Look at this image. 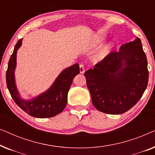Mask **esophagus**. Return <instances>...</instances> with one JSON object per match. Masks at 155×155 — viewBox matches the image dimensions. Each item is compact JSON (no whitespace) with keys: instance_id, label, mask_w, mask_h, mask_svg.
<instances>
[{"instance_id":"esophagus-1","label":"esophagus","mask_w":155,"mask_h":155,"mask_svg":"<svg viewBox=\"0 0 155 155\" xmlns=\"http://www.w3.org/2000/svg\"><path fill=\"white\" fill-rule=\"evenodd\" d=\"M80 73H84V71H85V69H84V65L81 63V64L80 65Z\"/></svg>"}]
</instances>
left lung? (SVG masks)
Wrapping results in <instances>:
<instances>
[{
  "instance_id": "left-lung-1",
  "label": "left lung",
  "mask_w": 155,
  "mask_h": 155,
  "mask_svg": "<svg viewBox=\"0 0 155 155\" xmlns=\"http://www.w3.org/2000/svg\"><path fill=\"white\" fill-rule=\"evenodd\" d=\"M84 76L94 107L108 114H124L136 104L149 78L147 57L140 39L111 51Z\"/></svg>"
}]
</instances>
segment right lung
Returning <instances> with one entry per match:
<instances>
[{"instance_id":"add662e5","label":"right lung","mask_w":155,"mask_h":155,"mask_svg":"<svg viewBox=\"0 0 155 155\" xmlns=\"http://www.w3.org/2000/svg\"><path fill=\"white\" fill-rule=\"evenodd\" d=\"M22 39H20L16 44L8 62L6 71V83L8 90L16 104L29 115L41 118L54 117L65 109L70 87L73 78L80 73L79 65L76 63L65 69L56 78L52 86L37 98L30 101L24 100L19 97L14 76L17 51L22 45Z\"/></svg>"}]
</instances>
